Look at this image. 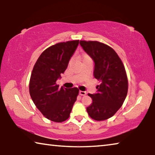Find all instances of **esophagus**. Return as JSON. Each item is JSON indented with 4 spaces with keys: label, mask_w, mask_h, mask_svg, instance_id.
I'll return each mask as SVG.
<instances>
[{
    "label": "esophagus",
    "mask_w": 155,
    "mask_h": 155,
    "mask_svg": "<svg viewBox=\"0 0 155 155\" xmlns=\"http://www.w3.org/2000/svg\"><path fill=\"white\" fill-rule=\"evenodd\" d=\"M86 93L85 91H79V94L81 96H85V95H86Z\"/></svg>",
    "instance_id": "esophagus-1"
}]
</instances>
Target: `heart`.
Instances as JSON below:
<instances>
[{"label":"heart","mask_w":155,"mask_h":155,"mask_svg":"<svg viewBox=\"0 0 155 155\" xmlns=\"http://www.w3.org/2000/svg\"><path fill=\"white\" fill-rule=\"evenodd\" d=\"M89 59H90V57L87 55V54H84V55L82 57V61H85V60Z\"/></svg>","instance_id":"b5f03b06"}]
</instances>
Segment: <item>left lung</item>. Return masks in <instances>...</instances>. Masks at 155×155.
<instances>
[{
  "label": "left lung",
  "mask_w": 155,
  "mask_h": 155,
  "mask_svg": "<svg viewBox=\"0 0 155 155\" xmlns=\"http://www.w3.org/2000/svg\"><path fill=\"white\" fill-rule=\"evenodd\" d=\"M94 61V76L101 82L97 93L88 94L92 103L87 107L91 118L109 119L122 107L128 92V78L122 60L114 49L97 41H80Z\"/></svg>",
  "instance_id": "1"
}]
</instances>
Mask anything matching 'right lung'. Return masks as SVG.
Instances as JSON below:
<instances>
[{"label":"right lung","mask_w":155,"mask_h":155,"mask_svg":"<svg viewBox=\"0 0 155 155\" xmlns=\"http://www.w3.org/2000/svg\"><path fill=\"white\" fill-rule=\"evenodd\" d=\"M79 40L57 43L46 48L34 65L29 93L37 108L47 119L62 122L70 116L78 94L77 87H59L56 84L66 70Z\"/></svg>","instance_id":"1"}]
</instances>
